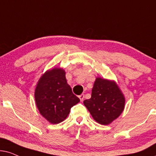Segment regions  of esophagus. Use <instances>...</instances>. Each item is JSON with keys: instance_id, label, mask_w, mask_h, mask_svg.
Wrapping results in <instances>:
<instances>
[{"instance_id": "34e87169", "label": "esophagus", "mask_w": 156, "mask_h": 156, "mask_svg": "<svg viewBox=\"0 0 156 156\" xmlns=\"http://www.w3.org/2000/svg\"><path fill=\"white\" fill-rule=\"evenodd\" d=\"M79 98H80V101H81V102H83V99H84V94H81V95H80L79 96Z\"/></svg>"}]
</instances>
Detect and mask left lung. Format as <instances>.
Here are the masks:
<instances>
[{"label":"left lung","mask_w":156,"mask_h":156,"mask_svg":"<svg viewBox=\"0 0 156 156\" xmlns=\"http://www.w3.org/2000/svg\"><path fill=\"white\" fill-rule=\"evenodd\" d=\"M83 103L97 123L106 126L123 113L126 99L115 80L97 77L91 98L85 100Z\"/></svg>","instance_id":"1"}]
</instances>
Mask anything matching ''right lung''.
I'll return each instance as SVG.
<instances>
[{"mask_svg":"<svg viewBox=\"0 0 156 156\" xmlns=\"http://www.w3.org/2000/svg\"><path fill=\"white\" fill-rule=\"evenodd\" d=\"M35 101L41 115L49 123L58 124L68 117L72 106L80 99L72 92L61 68H53L43 73L36 84Z\"/></svg>","mask_w":156,"mask_h":156,"instance_id":"1","label":"right lung"}]
</instances>
